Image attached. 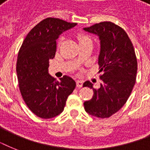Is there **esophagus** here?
Returning <instances> with one entry per match:
<instances>
[{"label":"esophagus","mask_w":150,"mask_h":150,"mask_svg":"<svg viewBox=\"0 0 150 150\" xmlns=\"http://www.w3.org/2000/svg\"><path fill=\"white\" fill-rule=\"evenodd\" d=\"M82 85H83V82L82 81H80V80H77L76 81V86L78 88H81L82 87Z\"/></svg>","instance_id":"34e87169"}]
</instances>
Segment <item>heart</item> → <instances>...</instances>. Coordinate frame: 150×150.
I'll return each instance as SVG.
<instances>
[{
  "instance_id": "1",
  "label": "heart",
  "mask_w": 150,
  "mask_h": 150,
  "mask_svg": "<svg viewBox=\"0 0 150 150\" xmlns=\"http://www.w3.org/2000/svg\"><path fill=\"white\" fill-rule=\"evenodd\" d=\"M77 39L78 40H79V44L87 43V42H92L90 37L86 33H81L78 34ZM61 43H62V37H60V38L58 39V40H57V47H59L61 45Z\"/></svg>"
}]
</instances>
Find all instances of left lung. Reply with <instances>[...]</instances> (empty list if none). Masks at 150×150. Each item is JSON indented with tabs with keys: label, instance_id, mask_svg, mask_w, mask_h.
Returning <instances> with one entry per match:
<instances>
[{
	"label": "left lung",
	"instance_id": "left-lung-1",
	"mask_svg": "<svg viewBox=\"0 0 150 150\" xmlns=\"http://www.w3.org/2000/svg\"><path fill=\"white\" fill-rule=\"evenodd\" d=\"M84 30L100 37L98 64L102 81L98 89L89 81L83 83V87L93 91V98L84 102V108L93 116L107 118L118 111L130 96L137 75L136 55L128 34L113 22L96 23Z\"/></svg>",
	"mask_w": 150,
	"mask_h": 150
}]
</instances>
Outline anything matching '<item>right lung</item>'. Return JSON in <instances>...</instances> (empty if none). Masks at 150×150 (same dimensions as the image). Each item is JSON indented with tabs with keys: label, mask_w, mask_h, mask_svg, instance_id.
<instances>
[{
	"label": "right lung",
	"mask_w": 150,
	"mask_h": 150,
	"mask_svg": "<svg viewBox=\"0 0 150 150\" xmlns=\"http://www.w3.org/2000/svg\"><path fill=\"white\" fill-rule=\"evenodd\" d=\"M77 23L47 18L27 34L18 51L16 64L18 86L29 109L39 117H56L64 110L75 82L64 75L57 81L48 74L49 61L55 56L56 40Z\"/></svg>",
	"instance_id": "add662e5"
}]
</instances>
